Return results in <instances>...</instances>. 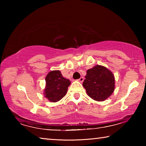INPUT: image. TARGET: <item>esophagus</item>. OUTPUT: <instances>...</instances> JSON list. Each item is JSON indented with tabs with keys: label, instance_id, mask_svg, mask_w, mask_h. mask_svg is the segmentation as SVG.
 <instances>
[{
	"label": "esophagus",
	"instance_id": "obj_1",
	"mask_svg": "<svg viewBox=\"0 0 146 146\" xmlns=\"http://www.w3.org/2000/svg\"><path fill=\"white\" fill-rule=\"evenodd\" d=\"M77 80L78 81V82H82L83 81H84V77H82H82H80V78L78 79Z\"/></svg>",
	"mask_w": 146,
	"mask_h": 146
}]
</instances>
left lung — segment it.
Wrapping results in <instances>:
<instances>
[{
	"mask_svg": "<svg viewBox=\"0 0 146 146\" xmlns=\"http://www.w3.org/2000/svg\"><path fill=\"white\" fill-rule=\"evenodd\" d=\"M82 85L89 97L97 101H104L115 90V77L104 66L97 65L87 71Z\"/></svg>",
	"mask_w": 146,
	"mask_h": 146,
	"instance_id": "left-lung-1",
	"label": "left lung"
}]
</instances>
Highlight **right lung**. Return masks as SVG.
Wrapping results in <instances>:
<instances>
[{
  "mask_svg": "<svg viewBox=\"0 0 146 146\" xmlns=\"http://www.w3.org/2000/svg\"><path fill=\"white\" fill-rule=\"evenodd\" d=\"M70 84V80L62 76L59 70L50 71L46 76L44 97L50 102H58L66 95Z\"/></svg>",
  "mask_w": 146,
  "mask_h": 146,
  "instance_id": "obj_1",
  "label": "right lung"
}]
</instances>
